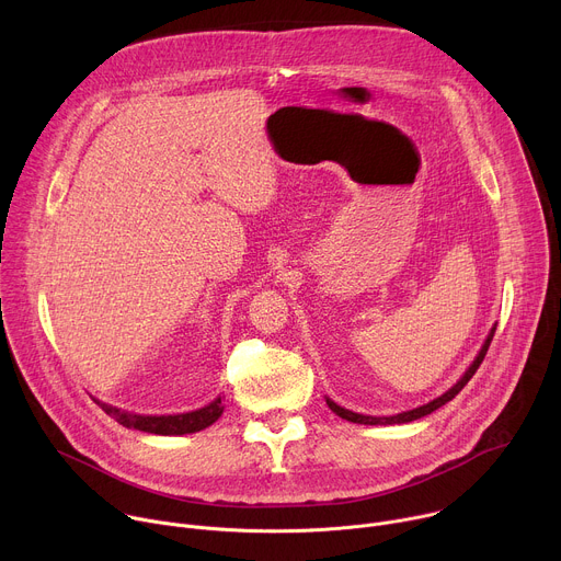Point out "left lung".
<instances>
[{
	"label": "left lung",
	"instance_id": "left-lung-1",
	"mask_svg": "<svg viewBox=\"0 0 561 561\" xmlns=\"http://www.w3.org/2000/svg\"><path fill=\"white\" fill-rule=\"evenodd\" d=\"M493 335H495V327L491 329V333H489V337H486V342H484V346H482V351L477 353V357H474V362L468 366V370L459 377V381L455 383V386H450L444 394H439L437 399H433V402H428V404H424V407H420V409H413V411H407V413H397V415H390V417H373V415H359V413H353V411H346V409H342V407H337L333 399H329L327 397V404H329V409L335 413V415H340L342 420H346V422H353V424H368V426H388V424H409V422H415V420H420V417H424V415H431L433 411H437V409H442L444 404H448L450 399L470 381V377L477 373V368H479V364L484 362V357H486V351H489V346H491V342H493Z\"/></svg>",
	"mask_w": 561,
	"mask_h": 561
}]
</instances>
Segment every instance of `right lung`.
<instances>
[{
  "label": "right lung",
  "mask_w": 561,
  "mask_h": 561,
  "mask_svg": "<svg viewBox=\"0 0 561 561\" xmlns=\"http://www.w3.org/2000/svg\"><path fill=\"white\" fill-rule=\"evenodd\" d=\"M98 402V399H95ZM102 411L106 415H111L115 422H119L126 428H135V431H144V433H154V435H186V433H197L208 428L210 424H215L221 413V397H217L215 402H210L208 407L199 409V411H191V413H182V415H135L128 411H119L115 407L102 404Z\"/></svg>",
  "instance_id": "1"
}]
</instances>
